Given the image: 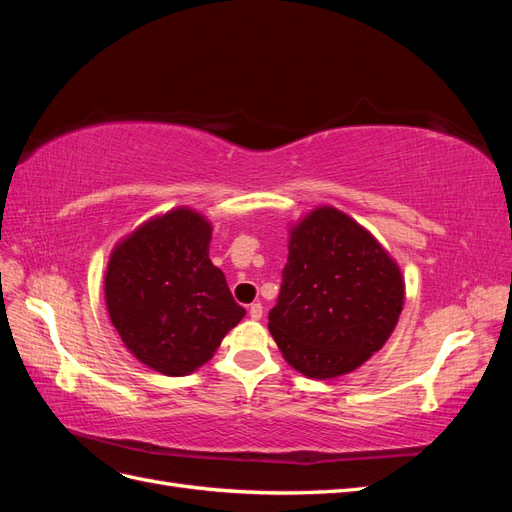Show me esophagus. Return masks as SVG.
<instances>
[{
  "instance_id": "obj_1",
  "label": "esophagus",
  "mask_w": 512,
  "mask_h": 512,
  "mask_svg": "<svg viewBox=\"0 0 512 512\" xmlns=\"http://www.w3.org/2000/svg\"><path fill=\"white\" fill-rule=\"evenodd\" d=\"M250 318L252 320H260L262 318V305L260 303H252L250 305Z\"/></svg>"
}]
</instances>
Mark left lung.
I'll return each instance as SVG.
<instances>
[{"instance_id": "1", "label": "left lung", "mask_w": 512, "mask_h": 512, "mask_svg": "<svg viewBox=\"0 0 512 512\" xmlns=\"http://www.w3.org/2000/svg\"><path fill=\"white\" fill-rule=\"evenodd\" d=\"M404 292L397 262L367 228L335 207H318L290 228L269 331L303 376H344L386 344Z\"/></svg>"}]
</instances>
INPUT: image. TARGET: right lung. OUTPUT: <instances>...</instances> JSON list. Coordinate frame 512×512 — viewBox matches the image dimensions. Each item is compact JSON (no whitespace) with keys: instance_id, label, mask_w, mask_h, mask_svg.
Masks as SVG:
<instances>
[{"instance_id":"1","label":"right lung","mask_w":512,"mask_h":512,"mask_svg":"<svg viewBox=\"0 0 512 512\" xmlns=\"http://www.w3.org/2000/svg\"><path fill=\"white\" fill-rule=\"evenodd\" d=\"M211 224L177 207L119 241L104 275L106 309L121 342L164 376L205 365L245 309L209 258Z\"/></svg>"}]
</instances>
